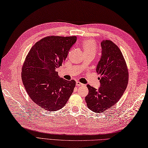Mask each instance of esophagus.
Segmentation results:
<instances>
[{
	"label": "esophagus",
	"instance_id": "34e87169",
	"mask_svg": "<svg viewBox=\"0 0 148 148\" xmlns=\"http://www.w3.org/2000/svg\"><path fill=\"white\" fill-rule=\"evenodd\" d=\"M84 85L83 84L80 83V82H79V81H77V82H76V85H77V86H81V85Z\"/></svg>",
	"mask_w": 148,
	"mask_h": 148
}]
</instances>
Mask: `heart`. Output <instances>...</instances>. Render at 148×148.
I'll list each match as a JSON object with an SVG mask.
<instances>
[{
    "mask_svg": "<svg viewBox=\"0 0 148 148\" xmlns=\"http://www.w3.org/2000/svg\"><path fill=\"white\" fill-rule=\"evenodd\" d=\"M82 49L84 53H95L97 50V46L94 41L90 39H85L82 42Z\"/></svg>",
    "mask_w": 148,
    "mask_h": 148,
    "instance_id": "b5f03b06",
    "label": "heart"
}]
</instances>
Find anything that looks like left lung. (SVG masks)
Masks as SVG:
<instances>
[{"label": "left lung", "instance_id": "obj_1", "mask_svg": "<svg viewBox=\"0 0 148 148\" xmlns=\"http://www.w3.org/2000/svg\"><path fill=\"white\" fill-rule=\"evenodd\" d=\"M101 58L96 72L100 74L101 87L98 90L87 85L88 94L85 97L87 107L95 112H103L117 103L128 82V71L121 50L110 40L101 43Z\"/></svg>", "mask_w": 148, "mask_h": 148}]
</instances>
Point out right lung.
Here are the masks:
<instances>
[{
  "instance_id": "obj_1",
  "label": "right lung",
  "mask_w": 148,
  "mask_h": 148,
  "mask_svg": "<svg viewBox=\"0 0 148 148\" xmlns=\"http://www.w3.org/2000/svg\"><path fill=\"white\" fill-rule=\"evenodd\" d=\"M76 40V36H47L37 42L26 57L23 85L32 101L47 111L61 109L74 91L75 81L60 78L56 68L64 63Z\"/></svg>"
}]
</instances>
